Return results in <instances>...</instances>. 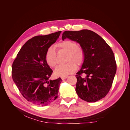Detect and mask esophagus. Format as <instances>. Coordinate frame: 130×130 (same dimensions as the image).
<instances>
[{"mask_svg": "<svg viewBox=\"0 0 130 130\" xmlns=\"http://www.w3.org/2000/svg\"><path fill=\"white\" fill-rule=\"evenodd\" d=\"M68 77V76H62V77H61V78L62 80H64V79H66V78H67Z\"/></svg>", "mask_w": 130, "mask_h": 130, "instance_id": "obj_1", "label": "esophagus"}]
</instances>
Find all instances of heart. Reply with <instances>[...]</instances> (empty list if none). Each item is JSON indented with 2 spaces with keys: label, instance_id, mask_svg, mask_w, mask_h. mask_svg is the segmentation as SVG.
Instances as JSON below:
<instances>
[{
  "label": "heart",
  "instance_id": "obj_1",
  "mask_svg": "<svg viewBox=\"0 0 130 130\" xmlns=\"http://www.w3.org/2000/svg\"><path fill=\"white\" fill-rule=\"evenodd\" d=\"M56 46L59 49L68 53L66 57V62L63 65L59 66L55 69L54 74L57 76H66L73 74L77 69V66L82 64L85 60V54L82 48L78 46L77 43L73 41L65 40L58 43ZM46 63L51 67H55L57 63L55 50L51 46L47 49L45 54Z\"/></svg>",
  "mask_w": 130,
  "mask_h": 130
}]
</instances>
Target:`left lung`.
I'll return each instance as SVG.
<instances>
[{
	"label": "left lung",
	"instance_id": "8db88e82",
	"mask_svg": "<svg viewBox=\"0 0 130 130\" xmlns=\"http://www.w3.org/2000/svg\"><path fill=\"white\" fill-rule=\"evenodd\" d=\"M66 38L78 43L85 54L84 62L76 75L77 95L89 103L103 99L111 87L117 70L111 47L99 35L87 29L66 31L62 40Z\"/></svg>",
	"mask_w": 130,
	"mask_h": 130
}]
</instances>
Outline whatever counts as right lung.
Instances as JSON below:
<instances>
[{
    "label": "right lung",
    "mask_w": 130,
    "mask_h": 130,
    "mask_svg": "<svg viewBox=\"0 0 130 130\" xmlns=\"http://www.w3.org/2000/svg\"><path fill=\"white\" fill-rule=\"evenodd\" d=\"M61 31L30 39L23 45L12 67V79L22 95L34 105L44 106L58 97L62 79L50 80L52 69L46 63V50Z\"/></svg>",
    "instance_id": "add662e5"
}]
</instances>
